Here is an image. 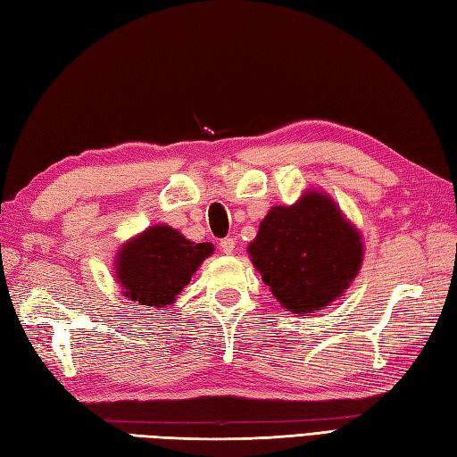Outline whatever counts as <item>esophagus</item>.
Here are the masks:
<instances>
[{
  "label": "esophagus",
  "instance_id": "1",
  "mask_svg": "<svg viewBox=\"0 0 457 457\" xmlns=\"http://www.w3.org/2000/svg\"><path fill=\"white\" fill-rule=\"evenodd\" d=\"M220 249H221V253H226V255L236 253V239L234 237H223L220 241Z\"/></svg>",
  "mask_w": 457,
  "mask_h": 457
}]
</instances>
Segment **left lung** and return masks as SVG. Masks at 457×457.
I'll use <instances>...</instances> for the list:
<instances>
[{"label":"left lung","mask_w":457,"mask_h":457,"mask_svg":"<svg viewBox=\"0 0 457 457\" xmlns=\"http://www.w3.org/2000/svg\"><path fill=\"white\" fill-rule=\"evenodd\" d=\"M247 251L263 283L293 314L332 304L363 261L359 231L318 190H308L293 206L270 208Z\"/></svg>","instance_id":"left-lung-1"}]
</instances>
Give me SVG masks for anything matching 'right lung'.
Listing matches in <instances>:
<instances>
[{"label":"right lung","instance_id":"right-lung-1","mask_svg":"<svg viewBox=\"0 0 457 457\" xmlns=\"http://www.w3.org/2000/svg\"><path fill=\"white\" fill-rule=\"evenodd\" d=\"M212 253V244H194L170 226H153L120 249L115 277L128 298L164 308Z\"/></svg>","mask_w":457,"mask_h":457}]
</instances>
